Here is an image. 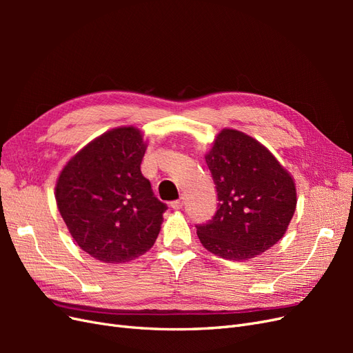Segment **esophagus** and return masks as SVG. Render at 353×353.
Wrapping results in <instances>:
<instances>
[{
    "mask_svg": "<svg viewBox=\"0 0 353 353\" xmlns=\"http://www.w3.org/2000/svg\"><path fill=\"white\" fill-rule=\"evenodd\" d=\"M183 205H184V197H181L179 200H175L170 203V208H172L174 210H179L181 208H183Z\"/></svg>",
    "mask_w": 353,
    "mask_h": 353,
    "instance_id": "esophagus-1",
    "label": "esophagus"
}]
</instances>
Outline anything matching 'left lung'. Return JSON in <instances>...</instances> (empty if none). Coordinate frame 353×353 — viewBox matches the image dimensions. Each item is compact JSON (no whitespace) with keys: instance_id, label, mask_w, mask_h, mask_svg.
Instances as JSON below:
<instances>
[{"instance_id":"8db88e82","label":"left lung","mask_w":353,"mask_h":353,"mask_svg":"<svg viewBox=\"0 0 353 353\" xmlns=\"http://www.w3.org/2000/svg\"><path fill=\"white\" fill-rule=\"evenodd\" d=\"M205 160L216 185L219 208L197 227L208 252L228 261H249L285 234L297 205L292 174L256 138L232 128L215 137Z\"/></svg>"}]
</instances>
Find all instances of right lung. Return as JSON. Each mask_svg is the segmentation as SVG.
Listing matches in <instances>:
<instances>
[{"mask_svg":"<svg viewBox=\"0 0 353 353\" xmlns=\"http://www.w3.org/2000/svg\"><path fill=\"white\" fill-rule=\"evenodd\" d=\"M147 148L137 126H117L72 156L54 196L73 240L94 259L125 263L150 250L166 206L140 166Z\"/></svg>","mask_w":353,"mask_h":353,"instance_id":"right-lung-1","label":"right lung"}]
</instances>
